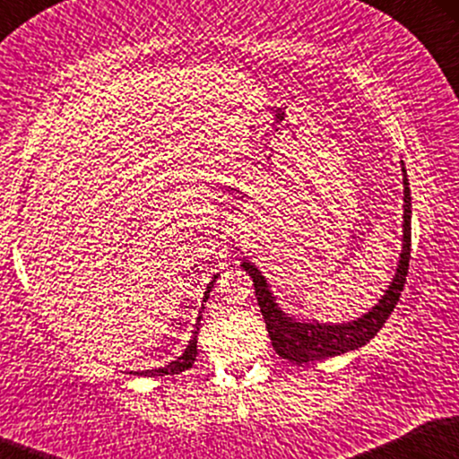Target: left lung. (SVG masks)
<instances>
[{
	"label": "left lung",
	"instance_id": "8db88e82",
	"mask_svg": "<svg viewBox=\"0 0 459 459\" xmlns=\"http://www.w3.org/2000/svg\"><path fill=\"white\" fill-rule=\"evenodd\" d=\"M402 172H403V244H402V255H399V265L394 272L393 282L388 284V289L384 291L380 302L376 304L368 313L362 315L354 321H347V324H319V321H307V319H296L289 317L284 310L278 307L276 298L270 291V284H267L265 276L259 272V267L255 263L244 261V267L247 276L255 282V293L256 302H259L263 319H265L267 332H270V341L273 345V351L278 356L287 358L289 362H296V365H304V362L313 360H324V358H332L345 354V351L358 350V347L367 345L377 332L382 330V325L386 324V319L391 317L394 304H397L399 296L403 291L405 276H408V263H410V237H412V196H410V183L408 175H405V168L402 161Z\"/></svg>",
	"mask_w": 459,
	"mask_h": 459
}]
</instances>
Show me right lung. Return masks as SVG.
Returning <instances> with one entry per match:
<instances>
[{
    "label": "right lung",
    "instance_id": "right-lung-1",
    "mask_svg": "<svg viewBox=\"0 0 459 459\" xmlns=\"http://www.w3.org/2000/svg\"><path fill=\"white\" fill-rule=\"evenodd\" d=\"M215 278H218V273H215L213 281L209 282L207 291H204L203 302H207V299H209V293H212ZM203 308H204V307H203ZM200 313H203V310H200ZM200 319H203V315H198V321H196V325H194V332H192V339H189V343H187V347H186V351H183V354L178 356L177 360L168 362L166 367L146 368V371H135V376H149V377H155V376H175V373H181V371H186V368L192 367V365H194V360H196V354H198V350H196V343H198L196 334H198V330H200Z\"/></svg>",
    "mask_w": 459,
    "mask_h": 459
}]
</instances>
